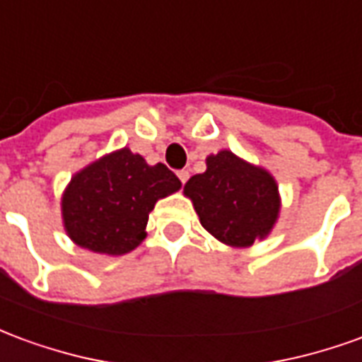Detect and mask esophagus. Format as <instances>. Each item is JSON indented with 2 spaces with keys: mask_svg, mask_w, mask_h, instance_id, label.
Masks as SVG:
<instances>
[{
  "mask_svg": "<svg viewBox=\"0 0 362 362\" xmlns=\"http://www.w3.org/2000/svg\"><path fill=\"white\" fill-rule=\"evenodd\" d=\"M178 178H180L182 184H186V182H188V178H189V173H188V170H178Z\"/></svg>",
  "mask_w": 362,
  "mask_h": 362,
  "instance_id": "34e87169",
  "label": "esophagus"
}]
</instances>
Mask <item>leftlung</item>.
Segmentation results:
<instances>
[{"mask_svg":"<svg viewBox=\"0 0 362 362\" xmlns=\"http://www.w3.org/2000/svg\"><path fill=\"white\" fill-rule=\"evenodd\" d=\"M184 194L207 233L228 246H250L272 230L279 213L273 176L230 151L207 157V170L192 176Z\"/></svg>","mask_w":362,"mask_h":362,"instance_id":"obj_1","label":"left lung"}]
</instances>
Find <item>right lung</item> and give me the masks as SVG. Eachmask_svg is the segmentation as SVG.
Returning <instances> with one entry per match:
<instances>
[{"mask_svg":"<svg viewBox=\"0 0 362 362\" xmlns=\"http://www.w3.org/2000/svg\"><path fill=\"white\" fill-rule=\"evenodd\" d=\"M178 176L163 163L119 149L71 178L62 199L69 238L81 248L119 256L145 238L149 213L160 197L180 189Z\"/></svg>","mask_w":362,"mask_h":362,"instance_id":"right-lung-1","label":"right lung"}]
</instances>
